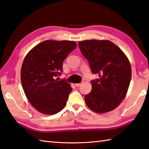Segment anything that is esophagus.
Wrapping results in <instances>:
<instances>
[{"mask_svg":"<svg viewBox=\"0 0 149 149\" xmlns=\"http://www.w3.org/2000/svg\"><path fill=\"white\" fill-rule=\"evenodd\" d=\"M83 83H84V82H81V83H79V84H75V86L77 87H79L81 85L83 84Z\"/></svg>","mask_w":149,"mask_h":149,"instance_id":"1","label":"esophagus"}]
</instances>
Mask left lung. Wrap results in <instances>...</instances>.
Wrapping results in <instances>:
<instances>
[{
  "mask_svg": "<svg viewBox=\"0 0 149 149\" xmlns=\"http://www.w3.org/2000/svg\"><path fill=\"white\" fill-rule=\"evenodd\" d=\"M89 62L91 72L99 78L91 81L92 90L85 96L90 109L104 113L115 109L127 94L132 68L119 47L107 40H86L78 43Z\"/></svg>",
  "mask_w": 149,
  "mask_h": 149,
  "instance_id": "obj_1",
  "label": "left lung"
}]
</instances>
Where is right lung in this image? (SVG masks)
Returning a JSON list of instances; mask_svg holds the SVG:
<instances>
[{
    "mask_svg": "<svg viewBox=\"0 0 149 149\" xmlns=\"http://www.w3.org/2000/svg\"><path fill=\"white\" fill-rule=\"evenodd\" d=\"M77 47L74 41L47 40L35 46L25 58L21 81L27 99L42 114H55L66 104L72 88L58 77L62 64Z\"/></svg>",
    "mask_w": 149,
    "mask_h": 149,
    "instance_id": "1",
    "label": "right lung"
}]
</instances>
